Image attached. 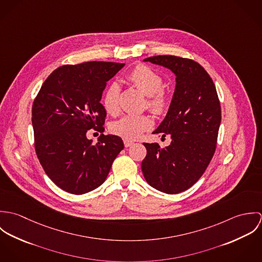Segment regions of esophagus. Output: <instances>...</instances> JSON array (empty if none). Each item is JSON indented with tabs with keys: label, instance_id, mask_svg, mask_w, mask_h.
<instances>
[{
	"label": "esophagus",
	"instance_id": "1",
	"mask_svg": "<svg viewBox=\"0 0 262 262\" xmlns=\"http://www.w3.org/2000/svg\"><path fill=\"white\" fill-rule=\"evenodd\" d=\"M133 144H134L133 141H130V140H127V139L124 140V145H125V147H130V146H132Z\"/></svg>",
	"mask_w": 262,
	"mask_h": 262
}]
</instances>
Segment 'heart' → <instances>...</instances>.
<instances>
[{
    "mask_svg": "<svg viewBox=\"0 0 262 262\" xmlns=\"http://www.w3.org/2000/svg\"><path fill=\"white\" fill-rule=\"evenodd\" d=\"M127 80L146 95L144 106L155 115H163L169 107V94L163 88V77L159 73L145 64L135 66L126 75ZM121 89L117 82H111L103 97L106 112L117 115L120 111ZM152 119L148 115H126L113 122L111 132L127 140L139 138L152 127Z\"/></svg>",
    "mask_w": 262,
    "mask_h": 262,
    "instance_id": "obj_1",
    "label": "heart"
}]
</instances>
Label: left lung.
<instances>
[{
    "instance_id": "8db88e82",
    "label": "left lung",
    "mask_w": 262,
    "mask_h": 262,
    "mask_svg": "<svg viewBox=\"0 0 262 262\" xmlns=\"http://www.w3.org/2000/svg\"><path fill=\"white\" fill-rule=\"evenodd\" d=\"M144 60L172 71L177 86L167 115L153 132L170 134L171 143L163 148L143 143L147 153L142 172L151 187L179 193L200 180L214 156L221 123L219 97L211 76L192 59L157 55Z\"/></svg>"
}]
</instances>
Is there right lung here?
Instances as JSON below:
<instances>
[{
	"instance_id": "obj_1",
	"label": "right lung",
	"mask_w": 262,
	"mask_h": 262,
	"mask_svg": "<svg viewBox=\"0 0 262 262\" xmlns=\"http://www.w3.org/2000/svg\"><path fill=\"white\" fill-rule=\"evenodd\" d=\"M125 64L89 61L66 64L43 82L32 106L34 146L48 178L61 189L82 194L100 187L124 148L116 135H104L106 110L100 103L107 81ZM90 128L102 134L96 145Z\"/></svg>"
}]
</instances>
